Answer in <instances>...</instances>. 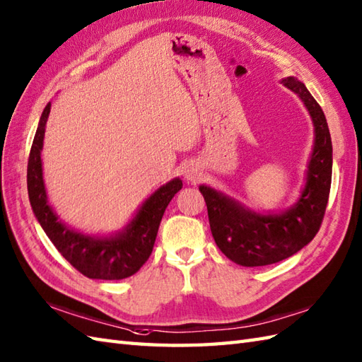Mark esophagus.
I'll return each mask as SVG.
<instances>
[{
	"instance_id": "obj_1",
	"label": "esophagus",
	"mask_w": 362,
	"mask_h": 362,
	"mask_svg": "<svg viewBox=\"0 0 362 362\" xmlns=\"http://www.w3.org/2000/svg\"><path fill=\"white\" fill-rule=\"evenodd\" d=\"M185 175H187L188 179H194L196 177V171L194 170H187V171H185Z\"/></svg>"
}]
</instances>
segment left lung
I'll return each instance as SVG.
<instances>
[{
	"label": "left lung",
	"mask_w": 362,
	"mask_h": 362,
	"mask_svg": "<svg viewBox=\"0 0 362 362\" xmlns=\"http://www.w3.org/2000/svg\"><path fill=\"white\" fill-rule=\"evenodd\" d=\"M284 85L302 98L312 115L316 136L307 183L298 204L282 214L264 216L243 209L211 188H199L214 242L226 257L243 267L270 265L298 253L321 228L329 202L332 139L325 115L304 83L288 77Z\"/></svg>",
	"instance_id": "left-lung-1"
}]
</instances>
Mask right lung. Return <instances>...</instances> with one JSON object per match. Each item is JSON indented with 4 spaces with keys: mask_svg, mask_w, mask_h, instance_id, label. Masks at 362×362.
<instances>
[{
    "mask_svg": "<svg viewBox=\"0 0 362 362\" xmlns=\"http://www.w3.org/2000/svg\"><path fill=\"white\" fill-rule=\"evenodd\" d=\"M50 112L46 105L33 137L28 162V191L33 213L43 226L47 238L75 270L89 279L119 281L137 273L153 253L158 225L165 209L182 189V180L174 179L151 196L126 231L111 239H97L75 233L64 226L47 205L43 170H41V148H43L45 126Z\"/></svg>",
    "mask_w": 362,
    "mask_h": 362,
    "instance_id": "1",
    "label": "right lung"
}]
</instances>
